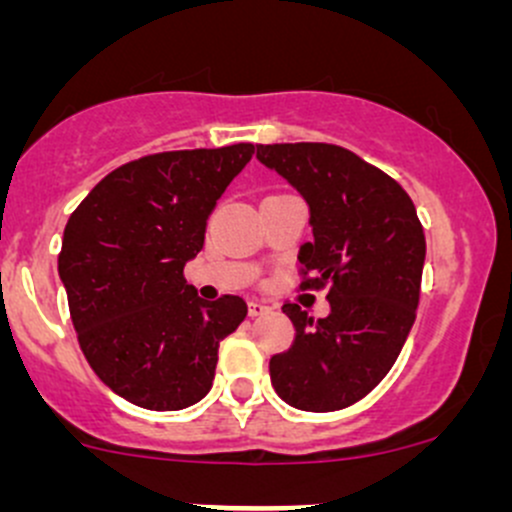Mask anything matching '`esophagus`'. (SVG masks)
<instances>
[{"instance_id": "34e87169", "label": "esophagus", "mask_w": 512, "mask_h": 512, "mask_svg": "<svg viewBox=\"0 0 512 512\" xmlns=\"http://www.w3.org/2000/svg\"><path fill=\"white\" fill-rule=\"evenodd\" d=\"M267 312H270V307L262 302H257V299H252V302L247 304V314H250V317H262V314H267Z\"/></svg>"}]
</instances>
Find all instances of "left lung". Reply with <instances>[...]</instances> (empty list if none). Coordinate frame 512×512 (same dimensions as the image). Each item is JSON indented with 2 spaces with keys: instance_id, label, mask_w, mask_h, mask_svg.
<instances>
[{
  "instance_id": "8db88e82",
  "label": "left lung",
  "mask_w": 512,
  "mask_h": 512,
  "mask_svg": "<svg viewBox=\"0 0 512 512\" xmlns=\"http://www.w3.org/2000/svg\"><path fill=\"white\" fill-rule=\"evenodd\" d=\"M257 160L304 198L312 242L299 247L307 287L329 285V314L282 312L294 342L270 359L282 401L339 411L364 399L394 366L416 319L426 237L406 190L347 148L329 143L257 146Z\"/></svg>"
}]
</instances>
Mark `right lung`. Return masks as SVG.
<instances>
[{
  "instance_id": "right-lung-1",
  "label": "right lung",
  "mask_w": 512,
  "mask_h": 512,
  "mask_svg": "<svg viewBox=\"0 0 512 512\" xmlns=\"http://www.w3.org/2000/svg\"><path fill=\"white\" fill-rule=\"evenodd\" d=\"M255 146L195 148L121 165L74 210L59 277L81 352L98 379L148 411H180L210 391L242 297L205 302L183 277L210 213Z\"/></svg>"
}]
</instances>
